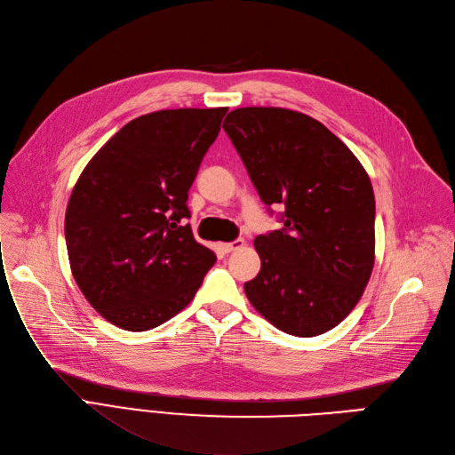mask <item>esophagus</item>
<instances>
[{
    "mask_svg": "<svg viewBox=\"0 0 455 455\" xmlns=\"http://www.w3.org/2000/svg\"><path fill=\"white\" fill-rule=\"evenodd\" d=\"M245 245L243 240H236V242H230V243H219V249H221L223 253H230V251H236V249H242Z\"/></svg>",
    "mask_w": 455,
    "mask_h": 455,
    "instance_id": "esophagus-1",
    "label": "esophagus"
}]
</instances>
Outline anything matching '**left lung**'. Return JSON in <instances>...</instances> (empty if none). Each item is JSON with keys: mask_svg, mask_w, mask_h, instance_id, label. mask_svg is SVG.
<instances>
[{"mask_svg": "<svg viewBox=\"0 0 455 455\" xmlns=\"http://www.w3.org/2000/svg\"><path fill=\"white\" fill-rule=\"evenodd\" d=\"M223 130L260 200L285 208L283 227L255 238L260 272L249 302L287 334L310 339L354 310L374 267V190L332 132L283 108H240Z\"/></svg>", "mask_w": 455, "mask_h": 455, "instance_id": "left-lung-1", "label": "left lung"}]
</instances>
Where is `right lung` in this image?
I'll list each match as a JSON object with an SVG mask.
<instances>
[{
	"mask_svg": "<svg viewBox=\"0 0 455 455\" xmlns=\"http://www.w3.org/2000/svg\"><path fill=\"white\" fill-rule=\"evenodd\" d=\"M228 109H163L124 124L71 190V274L109 323L141 332L195 299L215 253L198 243L187 208L204 155Z\"/></svg>",
	"mask_w": 455,
	"mask_h": 455,
	"instance_id": "1",
	"label": "right lung"
}]
</instances>
